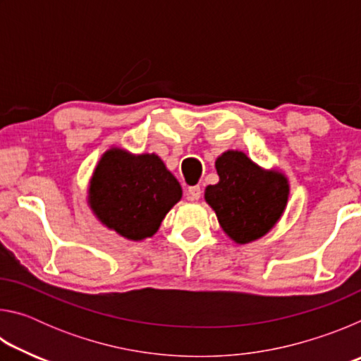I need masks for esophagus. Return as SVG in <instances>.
<instances>
[{"label": "esophagus", "instance_id": "1", "mask_svg": "<svg viewBox=\"0 0 361 361\" xmlns=\"http://www.w3.org/2000/svg\"><path fill=\"white\" fill-rule=\"evenodd\" d=\"M186 195L189 200H199L200 195H202V189H200L199 186H191V188H188Z\"/></svg>", "mask_w": 361, "mask_h": 361}]
</instances>
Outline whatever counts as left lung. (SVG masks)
<instances>
[{"instance_id":"left-lung-1","label":"left lung","mask_w":361,"mask_h":361,"mask_svg":"<svg viewBox=\"0 0 361 361\" xmlns=\"http://www.w3.org/2000/svg\"><path fill=\"white\" fill-rule=\"evenodd\" d=\"M215 169L219 181L205 188V202L215 210L221 229L239 245L261 239L283 215L290 197L288 178L234 149L218 156Z\"/></svg>"}]
</instances>
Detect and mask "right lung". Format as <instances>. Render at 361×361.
<instances>
[{"label":"right lung","instance_id":"1","mask_svg":"<svg viewBox=\"0 0 361 361\" xmlns=\"http://www.w3.org/2000/svg\"><path fill=\"white\" fill-rule=\"evenodd\" d=\"M181 195L178 180L154 152L132 154L113 146L94 170L87 204L103 226L138 242L156 234Z\"/></svg>","mask_w":361,"mask_h":361}]
</instances>
